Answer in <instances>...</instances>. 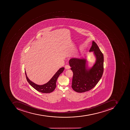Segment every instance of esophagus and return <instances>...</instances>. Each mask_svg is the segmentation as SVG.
<instances>
[{
  "instance_id": "34e87169",
  "label": "esophagus",
  "mask_w": 130,
  "mask_h": 130,
  "mask_svg": "<svg viewBox=\"0 0 130 130\" xmlns=\"http://www.w3.org/2000/svg\"><path fill=\"white\" fill-rule=\"evenodd\" d=\"M65 69H66V70H68V69L70 68V66L67 65H66L65 66Z\"/></svg>"
}]
</instances>
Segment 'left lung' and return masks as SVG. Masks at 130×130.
I'll return each instance as SVG.
<instances>
[{
	"label": "left lung",
	"instance_id": "left-lung-1",
	"mask_svg": "<svg viewBox=\"0 0 130 130\" xmlns=\"http://www.w3.org/2000/svg\"><path fill=\"white\" fill-rule=\"evenodd\" d=\"M89 52H94L96 58L95 63L88 68L87 61L85 58H72L69 64L73 72L72 87L76 92L88 91L94 88L101 78L104 72V56L94 41Z\"/></svg>",
	"mask_w": 130,
	"mask_h": 130
}]
</instances>
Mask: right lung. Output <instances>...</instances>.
Instances as JSON below:
<instances>
[{"instance_id":"obj_1","label":"right lung","mask_w":130,"mask_h":130,"mask_svg":"<svg viewBox=\"0 0 130 130\" xmlns=\"http://www.w3.org/2000/svg\"><path fill=\"white\" fill-rule=\"evenodd\" d=\"M64 67L60 68L47 83L43 85L36 84L34 83L31 81L27 77L26 71H25V73L27 82L31 87H33L36 90L40 92L44 93H48L53 91L55 89L57 79L60 75L64 71Z\"/></svg>"}]
</instances>
